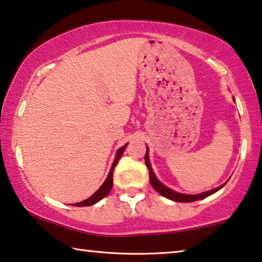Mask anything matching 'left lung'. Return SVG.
<instances>
[{
    "mask_svg": "<svg viewBox=\"0 0 262 262\" xmlns=\"http://www.w3.org/2000/svg\"><path fill=\"white\" fill-rule=\"evenodd\" d=\"M144 161H146V165L149 170V181H150V183L152 185V188L155 189L157 192L162 196L165 197V198H169L171 199V201H175V202H181V203H190V202H194V201H199V199H203L207 196H210V194H212L214 192H217L219 189H222L224 185L223 184L221 186H218V188H215L213 190H210V191H206V192H203V193H199V194H185V193H180V192H176V191H173L171 189L167 188V186L163 185L161 183V182L157 180L155 173H154L152 169H151V165H150V162H149V157H148V149L146 151V156H144Z\"/></svg>",
    "mask_w": 262,
    "mask_h": 262,
    "instance_id": "8db88e82",
    "label": "left lung"
}]
</instances>
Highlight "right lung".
<instances>
[{"instance_id": "1", "label": "right lung", "mask_w": 262, "mask_h": 262, "mask_svg": "<svg viewBox=\"0 0 262 262\" xmlns=\"http://www.w3.org/2000/svg\"><path fill=\"white\" fill-rule=\"evenodd\" d=\"M126 146H127V144H126ZM126 146H123V147L120 148L119 150H118V152H116L115 160L113 162V165H112V168H111V171L108 173V176H107V178H106L105 183H103L100 186V189H99L95 193H93L90 198H87V199H85V201H82V202L76 203V204H74V206H89V205H93V204H95V203H98L99 201H101L103 197H106L107 194L110 193V191L112 190V186H113V171H114V168L116 167V164H118L120 157L122 156L124 149H126Z\"/></svg>"}]
</instances>
